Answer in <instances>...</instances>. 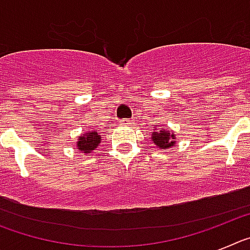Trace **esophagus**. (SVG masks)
Listing matches in <instances>:
<instances>
[{"mask_svg":"<svg viewBox=\"0 0 250 250\" xmlns=\"http://www.w3.org/2000/svg\"><path fill=\"white\" fill-rule=\"evenodd\" d=\"M119 124H120V125H125V126H129V125H131V124H132V120H129V119H125V120H120V121H119Z\"/></svg>","mask_w":250,"mask_h":250,"instance_id":"34e87169","label":"esophagus"}]
</instances>
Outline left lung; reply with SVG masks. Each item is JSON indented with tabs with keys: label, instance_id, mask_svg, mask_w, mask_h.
Here are the masks:
<instances>
[{
	"label": "left lung",
	"instance_id": "left-lung-1",
	"mask_svg": "<svg viewBox=\"0 0 250 250\" xmlns=\"http://www.w3.org/2000/svg\"><path fill=\"white\" fill-rule=\"evenodd\" d=\"M158 126V125H154ZM151 141L159 149H169L176 144V135L173 131H169L167 127H158L151 132Z\"/></svg>",
	"mask_w": 250,
	"mask_h": 250
}]
</instances>
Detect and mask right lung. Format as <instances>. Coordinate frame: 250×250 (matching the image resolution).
Segmentation results:
<instances>
[{"instance_id": "right-lung-1", "label": "right lung", "mask_w": 250, "mask_h": 250, "mask_svg": "<svg viewBox=\"0 0 250 250\" xmlns=\"http://www.w3.org/2000/svg\"><path fill=\"white\" fill-rule=\"evenodd\" d=\"M101 143V135L100 132L95 131H87L83 135L79 136L76 143V147L79 149V151L83 152V154H90V152L94 151L96 147L100 145Z\"/></svg>"}]
</instances>
